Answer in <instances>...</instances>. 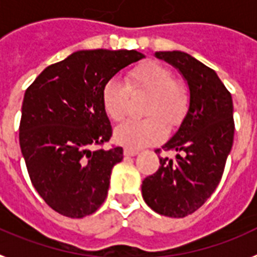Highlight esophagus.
Instances as JSON below:
<instances>
[{
    "label": "esophagus",
    "mask_w": 257,
    "mask_h": 257,
    "mask_svg": "<svg viewBox=\"0 0 257 257\" xmlns=\"http://www.w3.org/2000/svg\"><path fill=\"white\" fill-rule=\"evenodd\" d=\"M138 150H134V148H124V156H135V155H138Z\"/></svg>",
    "instance_id": "esophagus-1"
}]
</instances>
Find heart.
Masks as SVG:
<instances>
[{
    "mask_svg": "<svg viewBox=\"0 0 257 257\" xmlns=\"http://www.w3.org/2000/svg\"><path fill=\"white\" fill-rule=\"evenodd\" d=\"M134 93H148L144 109L146 119H128L115 128V141L130 148L152 146L162 141L168 128H176L182 123L189 109V94L177 82L171 69L150 61L128 73L127 80L113 77L105 82L101 93L105 113L113 120H122L126 116Z\"/></svg>",
    "mask_w": 257,
    "mask_h": 257,
    "instance_id": "heart-1",
    "label": "heart"
}]
</instances>
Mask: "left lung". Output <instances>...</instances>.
<instances>
[{
    "instance_id": "obj_1",
    "label": "left lung",
    "mask_w": 257,
    "mask_h": 257,
    "mask_svg": "<svg viewBox=\"0 0 257 257\" xmlns=\"http://www.w3.org/2000/svg\"><path fill=\"white\" fill-rule=\"evenodd\" d=\"M155 56L179 69L190 101L179 131L163 146L164 151L177 152L176 159L160 158L158 171L143 180L142 196L156 213L184 218L206 202L222 179L234 142V106L211 68L181 51H160Z\"/></svg>"
}]
</instances>
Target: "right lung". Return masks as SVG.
<instances>
[{
  "label": "right lung",
  "instance_id": "1",
  "mask_svg": "<svg viewBox=\"0 0 257 257\" xmlns=\"http://www.w3.org/2000/svg\"><path fill=\"white\" fill-rule=\"evenodd\" d=\"M143 57L134 50L77 51L46 68L26 89L21 151L35 190L61 215H90L107 197L123 150L99 147L113 135L101 93L116 72Z\"/></svg>",
  "mask_w": 257,
  "mask_h": 257
}]
</instances>
